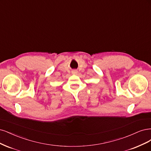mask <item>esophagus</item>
I'll return each instance as SVG.
<instances>
[{
  "label": "esophagus",
  "mask_w": 151,
  "mask_h": 151,
  "mask_svg": "<svg viewBox=\"0 0 151 151\" xmlns=\"http://www.w3.org/2000/svg\"><path fill=\"white\" fill-rule=\"evenodd\" d=\"M77 73H78L77 70H73V71H72V74H73V75L77 74Z\"/></svg>",
  "instance_id": "1"
}]
</instances>
